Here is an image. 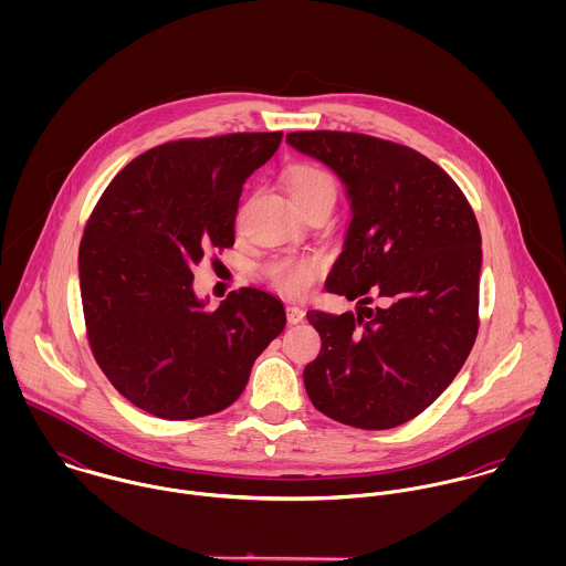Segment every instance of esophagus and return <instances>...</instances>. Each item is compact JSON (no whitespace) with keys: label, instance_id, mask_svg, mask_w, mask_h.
<instances>
[{"label":"esophagus","instance_id":"34e87169","mask_svg":"<svg viewBox=\"0 0 566 566\" xmlns=\"http://www.w3.org/2000/svg\"><path fill=\"white\" fill-rule=\"evenodd\" d=\"M285 314H287V323L290 324H298L305 321V312H303L301 307H294V305H290V307L285 310Z\"/></svg>","mask_w":566,"mask_h":566}]
</instances>
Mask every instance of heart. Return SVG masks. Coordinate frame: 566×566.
Masks as SVG:
<instances>
[{
	"label": "heart",
	"instance_id": "obj_1",
	"mask_svg": "<svg viewBox=\"0 0 566 566\" xmlns=\"http://www.w3.org/2000/svg\"><path fill=\"white\" fill-rule=\"evenodd\" d=\"M287 189H290L296 207L310 202L312 198L321 196L324 191L335 193V185H333L331 176L316 165H296L290 171ZM321 268H323L321 259L312 256V254L276 256L270 263H265L263 274L283 294L301 296L316 281V276L321 274Z\"/></svg>",
	"mask_w": 566,
	"mask_h": 566
}]
</instances>
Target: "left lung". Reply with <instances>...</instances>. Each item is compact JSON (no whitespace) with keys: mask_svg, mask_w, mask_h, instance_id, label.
<instances>
[{"mask_svg":"<svg viewBox=\"0 0 566 566\" xmlns=\"http://www.w3.org/2000/svg\"><path fill=\"white\" fill-rule=\"evenodd\" d=\"M287 144L337 174L353 211L326 292L359 307L307 312L323 339L303 373L307 395L337 422L399 427L447 390L475 344V213L442 167L407 146L335 130L290 133ZM368 293L385 305L366 308Z\"/></svg>","mask_w":566,"mask_h":566,"instance_id":"obj_1","label":"left lung"}]
</instances>
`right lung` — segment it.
I'll return each instance as SVG.
<instances>
[{
    "instance_id": "1",
    "label": "right lung",
    "mask_w": 566,
    "mask_h": 566,
    "mask_svg": "<svg viewBox=\"0 0 566 566\" xmlns=\"http://www.w3.org/2000/svg\"><path fill=\"white\" fill-rule=\"evenodd\" d=\"M283 133L180 139L128 163L97 200L78 252L93 357L115 390L165 420L235 403L254 359L285 328L268 292L242 287L218 310L193 294L209 248L235 243L245 178Z\"/></svg>"
}]
</instances>
